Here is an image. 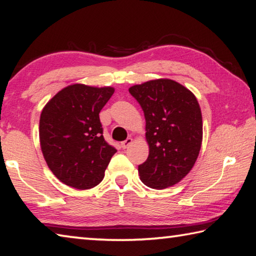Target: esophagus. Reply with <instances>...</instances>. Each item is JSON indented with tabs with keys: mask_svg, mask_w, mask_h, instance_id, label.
I'll return each mask as SVG.
<instances>
[{
	"mask_svg": "<svg viewBox=\"0 0 256 256\" xmlns=\"http://www.w3.org/2000/svg\"><path fill=\"white\" fill-rule=\"evenodd\" d=\"M132 144V138H127L126 140L122 142V148L126 149V148H128Z\"/></svg>",
	"mask_w": 256,
	"mask_h": 256,
	"instance_id": "1",
	"label": "esophagus"
}]
</instances>
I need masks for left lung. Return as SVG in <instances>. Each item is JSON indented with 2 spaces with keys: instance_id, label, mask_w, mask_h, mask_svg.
<instances>
[{
  "instance_id": "left-lung-1",
  "label": "left lung",
  "mask_w": 256,
  "mask_h": 256,
  "mask_svg": "<svg viewBox=\"0 0 256 256\" xmlns=\"http://www.w3.org/2000/svg\"><path fill=\"white\" fill-rule=\"evenodd\" d=\"M144 112L147 160L138 166L148 187L164 190L180 182L192 170L203 140L198 101L186 86L170 79L150 80L129 88Z\"/></svg>"
}]
</instances>
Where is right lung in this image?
Masks as SVG:
<instances>
[{"label": "right lung", "instance_id": "obj_1", "mask_svg": "<svg viewBox=\"0 0 256 256\" xmlns=\"http://www.w3.org/2000/svg\"><path fill=\"white\" fill-rule=\"evenodd\" d=\"M114 92L112 86L70 84L42 109L41 150L48 167L64 184L89 190L104 180L117 150L104 140L99 112Z\"/></svg>", "mask_w": 256, "mask_h": 256}]
</instances>
